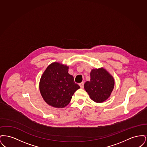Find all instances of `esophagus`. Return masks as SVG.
I'll return each mask as SVG.
<instances>
[{"instance_id":"esophagus-1","label":"esophagus","mask_w":147,"mask_h":147,"mask_svg":"<svg viewBox=\"0 0 147 147\" xmlns=\"http://www.w3.org/2000/svg\"><path fill=\"white\" fill-rule=\"evenodd\" d=\"M79 86H80V88H81L82 89H83V88H84V82H82L81 83H80V84H79Z\"/></svg>"}]
</instances>
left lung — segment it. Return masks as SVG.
I'll list each match as a JSON object with an SVG mask.
<instances>
[{
  "instance_id": "left-lung-1",
  "label": "left lung",
  "mask_w": 147,
  "mask_h": 147,
  "mask_svg": "<svg viewBox=\"0 0 147 147\" xmlns=\"http://www.w3.org/2000/svg\"><path fill=\"white\" fill-rule=\"evenodd\" d=\"M114 85L113 77L102 67L91 70L90 80L85 82L84 87L92 100L101 103L110 96Z\"/></svg>"
}]
</instances>
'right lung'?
Masks as SVG:
<instances>
[{
  "mask_svg": "<svg viewBox=\"0 0 147 147\" xmlns=\"http://www.w3.org/2000/svg\"><path fill=\"white\" fill-rule=\"evenodd\" d=\"M69 67L53 62L41 77L39 89L45 101L52 107L64 108L68 105L74 93L80 88L74 77L68 73Z\"/></svg>",
  "mask_w": 147,
  "mask_h": 147,
  "instance_id": "obj_1",
  "label": "right lung"
}]
</instances>
